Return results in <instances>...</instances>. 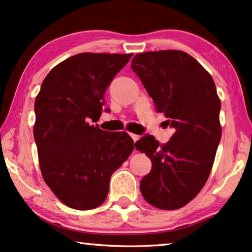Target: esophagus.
Wrapping results in <instances>:
<instances>
[{
	"label": "esophagus",
	"mask_w": 252,
	"mask_h": 252,
	"mask_svg": "<svg viewBox=\"0 0 252 252\" xmlns=\"http://www.w3.org/2000/svg\"><path fill=\"white\" fill-rule=\"evenodd\" d=\"M129 135H130V137L133 138V141H134V142L138 141V138H139L138 135H136V134H133V133H129Z\"/></svg>",
	"instance_id": "34e87169"
}]
</instances>
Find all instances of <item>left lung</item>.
Masks as SVG:
<instances>
[{
  "mask_svg": "<svg viewBox=\"0 0 252 252\" xmlns=\"http://www.w3.org/2000/svg\"><path fill=\"white\" fill-rule=\"evenodd\" d=\"M131 69L141 79L157 113L175 134L165 144L153 136L135 143L152 162L141 181L144 199L160 210H178L198 195L210 177L222 136L220 101L206 69L181 50L139 53Z\"/></svg>",
  "mask_w": 252,
  "mask_h": 252,
  "instance_id": "obj_1",
  "label": "left lung"
}]
</instances>
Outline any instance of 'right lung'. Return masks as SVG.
<instances>
[{
    "label": "right lung",
    "mask_w": 252,
    "mask_h": 252,
    "mask_svg": "<svg viewBox=\"0 0 252 252\" xmlns=\"http://www.w3.org/2000/svg\"><path fill=\"white\" fill-rule=\"evenodd\" d=\"M131 56L76 54L48 73L34 100L33 137L42 178L74 210H94L106 200L111 175L134 150L126 131L107 133L89 123L100 118L104 92Z\"/></svg>",
    "instance_id": "1"
}]
</instances>
